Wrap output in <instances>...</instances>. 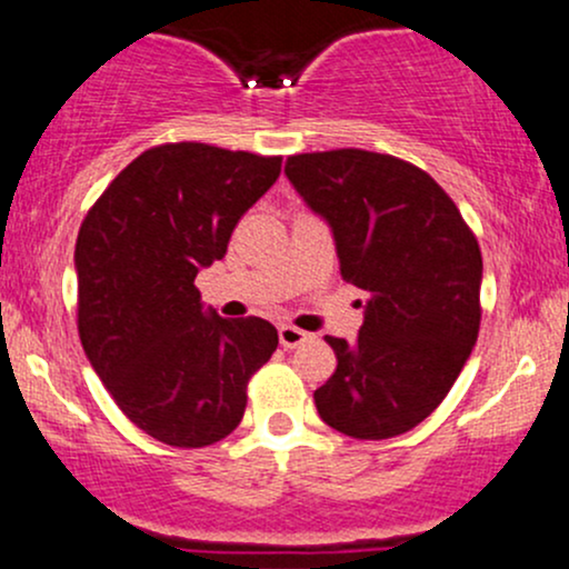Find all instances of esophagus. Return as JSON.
Wrapping results in <instances>:
<instances>
[{"label": "esophagus", "mask_w": 569, "mask_h": 569, "mask_svg": "<svg viewBox=\"0 0 569 569\" xmlns=\"http://www.w3.org/2000/svg\"><path fill=\"white\" fill-rule=\"evenodd\" d=\"M278 337H280V345H283V348H297V345H302L305 339H307V331H302V329H297V326H289V323H283L278 329Z\"/></svg>", "instance_id": "esophagus-1"}]
</instances>
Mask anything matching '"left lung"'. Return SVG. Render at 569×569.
<instances>
[{
    "instance_id": "obj_1",
    "label": "left lung",
    "mask_w": 569,
    "mask_h": 569,
    "mask_svg": "<svg viewBox=\"0 0 569 569\" xmlns=\"http://www.w3.org/2000/svg\"><path fill=\"white\" fill-rule=\"evenodd\" d=\"M286 176L331 227L342 278L367 293L356 342L326 337L337 371L312 393L318 415L352 439L407 433L443 401L479 337V243L452 198L390 154H293Z\"/></svg>"
}]
</instances>
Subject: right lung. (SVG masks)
I'll list each match as a JSON object with an SVG mask.
<instances>
[{"mask_svg":"<svg viewBox=\"0 0 569 569\" xmlns=\"http://www.w3.org/2000/svg\"><path fill=\"white\" fill-rule=\"evenodd\" d=\"M278 176L280 158L162 143L120 171L82 221L74 270L84 356L152 439L198 449L230 436L248 380L278 348L270 321L221 318L194 289Z\"/></svg>","mask_w":569,"mask_h":569,"instance_id":"obj_1","label":"right lung"}]
</instances>
